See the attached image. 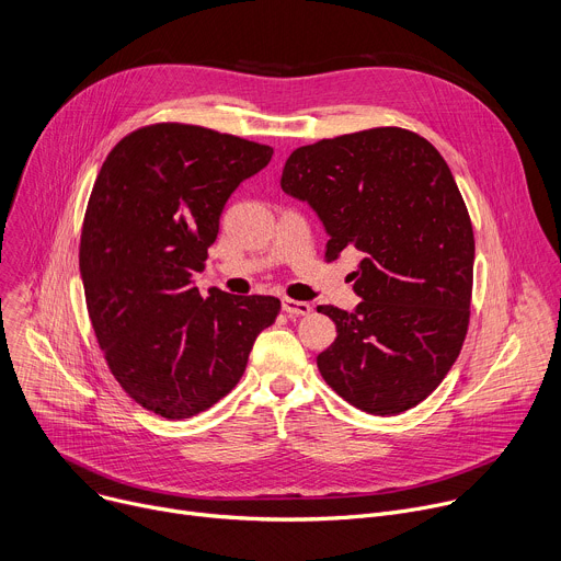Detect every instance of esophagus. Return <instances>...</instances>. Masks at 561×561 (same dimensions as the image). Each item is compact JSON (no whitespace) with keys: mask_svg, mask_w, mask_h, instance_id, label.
I'll return each instance as SVG.
<instances>
[{"mask_svg":"<svg viewBox=\"0 0 561 561\" xmlns=\"http://www.w3.org/2000/svg\"><path fill=\"white\" fill-rule=\"evenodd\" d=\"M283 310L289 317H308L312 312V306L306 304V300H294V298H283Z\"/></svg>","mask_w":561,"mask_h":561,"instance_id":"esophagus-1","label":"esophagus"}]
</instances>
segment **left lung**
<instances>
[{"instance_id": "1", "label": "left lung", "mask_w": 561, "mask_h": 561, "mask_svg": "<svg viewBox=\"0 0 561 561\" xmlns=\"http://www.w3.org/2000/svg\"><path fill=\"white\" fill-rule=\"evenodd\" d=\"M280 188L308 202L330 240L328 261L362 251L353 310L319 306L336 339L317 357L343 400L396 415L436 391L469 323L473 231L440 152L402 127L296 148Z\"/></svg>"}]
</instances>
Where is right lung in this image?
<instances>
[{
    "label": "right lung",
    "mask_w": 561,
    "mask_h": 561,
    "mask_svg": "<svg viewBox=\"0 0 561 561\" xmlns=\"http://www.w3.org/2000/svg\"><path fill=\"white\" fill-rule=\"evenodd\" d=\"M274 150L184 123H157L107 154L84 210L80 276L105 362L144 409L184 420L240 381L274 296L193 285L231 193Z\"/></svg>",
    "instance_id": "1"
}]
</instances>
